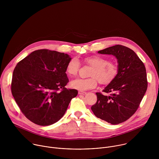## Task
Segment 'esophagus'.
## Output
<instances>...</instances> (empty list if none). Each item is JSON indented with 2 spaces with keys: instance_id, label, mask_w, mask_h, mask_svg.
I'll return each mask as SVG.
<instances>
[{
  "instance_id": "obj_1",
  "label": "esophagus",
  "mask_w": 159,
  "mask_h": 159,
  "mask_svg": "<svg viewBox=\"0 0 159 159\" xmlns=\"http://www.w3.org/2000/svg\"><path fill=\"white\" fill-rule=\"evenodd\" d=\"M79 94H80V95H85L86 94H87V93L86 92H85V91H82V90H80V91H79Z\"/></svg>"
}]
</instances>
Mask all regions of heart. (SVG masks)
Returning a JSON list of instances; mask_svg holds the SVG:
<instances>
[{"label": "heart", "mask_w": 159, "mask_h": 159, "mask_svg": "<svg viewBox=\"0 0 159 159\" xmlns=\"http://www.w3.org/2000/svg\"><path fill=\"white\" fill-rule=\"evenodd\" d=\"M84 62L91 66L87 79L79 78L70 82V86L75 89L85 90L96 87L98 80L101 84H107L113 80L118 74V66L114 62L99 56L93 55L84 58ZM80 64L78 58H73L69 61L66 66V73L70 77L77 75Z\"/></svg>", "instance_id": "b5f03b06"}]
</instances>
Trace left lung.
<instances>
[{
	"label": "left lung",
	"instance_id": "obj_1",
	"mask_svg": "<svg viewBox=\"0 0 159 159\" xmlns=\"http://www.w3.org/2000/svg\"><path fill=\"white\" fill-rule=\"evenodd\" d=\"M118 60L116 77L102 90L109 96L96 93L97 102L91 107L94 115L109 123L117 125L128 120L137 110L147 91L145 66L132 50L117 44L98 52Z\"/></svg>",
	"mask_w": 159,
	"mask_h": 159
}]
</instances>
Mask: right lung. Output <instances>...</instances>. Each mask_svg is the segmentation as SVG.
I'll use <instances>...</instances> for the list:
<instances>
[{
    "label": "right lung",
    "instance_id": "add662e5",
    "mask_svg": "<svg viewBox=\"0 0 159 159\" xmlns=\"http://www.w3.org/2000/svg\"><path fill=\"white\" fill-rule=\"evenodd\" d=\"M70 57L47 49L36 50L20 61L12 74V94L24 115L33 123L48 126L60 120L75 89H67L66 74Z\"/></svg>",
    "mask_w": 159,
    "mask_h": 159
}]
</instances>
